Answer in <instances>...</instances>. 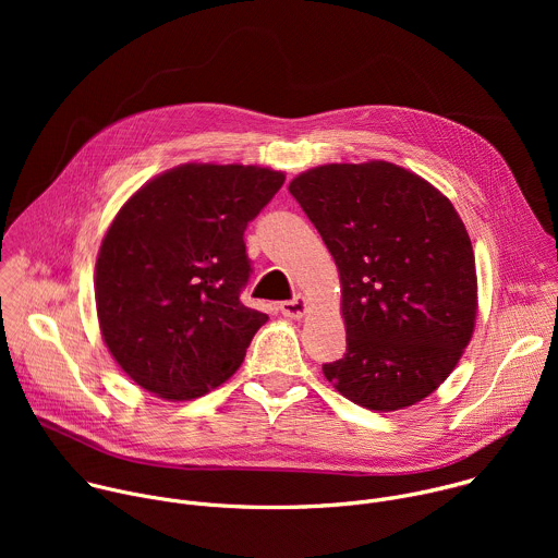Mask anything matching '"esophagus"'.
<instances>
[{"label": "esophagus", "mask_w": 558, "mask_h": 558, "mask_svg": "<svg viewBox=\"0 0 558 558\" xmlns=\"http://www.w3.org/2000/svg\"><path fill=\"white\" fill-rule=\"evenodd\" d=\"M280 308H282V313H284L287 317H293V320H300V317L306 313V300H304V295H295V298L282 302Z\"/></svg>", "instance_id": "34e87169"}]
</instances>
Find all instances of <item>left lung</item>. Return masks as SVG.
I'll use <instances>...</instances> for the list:
<instances>
[{"mask_svg": "<svg viewBox=\"0 0 558 558\" xmlns=\"http://www.w3.org/2000/svg\"><path fill=\"white\" fill-rule=\"evenodd\" d=\"M289 192L340 271L347 353L325 377L371 411L422 402L457 366L476 315L474 254L452 203L386 161L313 168Z\"/></svg>", "mask_w": 558, "mask_h": 558, "instance_id": "left-lung-1", "label": "left lung"}]
</instances>
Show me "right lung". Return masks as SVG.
Masks as SVG:
<instances>
[{
    "label": "right lung",
    "mask_w": 558,
    "mask_h": 558,
    "mask_svg": "<svg viewBox=\"0 0 558 558\" xmlns=\"http://www.w3.org/2000/svg\"><path fill=\"white\" fill-rule=\"evenodd\" d=\"M282 183L269 168L187 163L119 209L95 298L112 357L141 388L194 400L241 366L267 323L241 300L252 276L245 229Z\"/></svg>",
    "instance_id": "obj_1"
}]
</instances>
